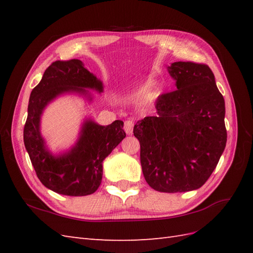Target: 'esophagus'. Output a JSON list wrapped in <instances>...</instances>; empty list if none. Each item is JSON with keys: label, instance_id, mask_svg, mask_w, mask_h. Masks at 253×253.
I'll list each match as a JSON object with an SVG mask.
<instances>
[{"label": "esophagus", "instance_id": "1", "mask_svg": "<svg viewBox=\"0 0 253 253\" xmlns=\"http://www.w3.org/2000/svg\"><path fill=\"white\" fill-rule=\"evenodd\" d=\"M133 125H135V122H133V120H131V118L125 121V124H124V129H125L127 135H130V133H132Z\"/></svg>", "mask_w": 253, "mask_h": 253}]
</instances>
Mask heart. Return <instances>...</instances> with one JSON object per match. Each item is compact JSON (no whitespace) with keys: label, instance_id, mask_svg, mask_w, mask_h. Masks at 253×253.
<instances>
[{"label":"heart","instance_id":"1","mask_svg":"<svg viewBox=\"0 0 253 253\" xmlns=\"http://www.w3.org/2000/svg\"><path fill=\"white\" fill-rule=\"evenodd\" d=\"M149 89H150V85H149V84L143 85L142 88H140V89H139V90L137 91L136 94H137L138 96H144V95H147V94L149 93Z\"/></svg>","mask_w":253,"mask_h":253}]
</instances>
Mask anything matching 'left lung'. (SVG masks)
Segmentation results:
<instances>
[{
  "instance_id": "left-lung-1",
  "label": "left lung",
  "mask_w": 253,
  "mask_h": 253,
  "mask_svg": "<svg viewBox=\"0 0 253 253\" xmlns=\"http://www.w3.org/2000/svg\"><path fill=\"white\" fill-rule=\"evenodd\" d=\"M169 72L177 89L159 96L158 115L139 121L133 135L150 187L191 191L209 179L226 146L225 101L206 64L175 62Z\"/></svg>"
}]
</instances>
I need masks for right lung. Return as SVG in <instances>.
Wrapping results in <instances>:
<instances>
[{
  "mask_svg": "<svg viewBox=\"0 0 253 253\" xmlns=\"http://www.w3.org/2000/svg\"><path fill=\"white\" fill-rule=\"evenodd\" d=\"M85 89L101 93L103 84L84 68L80 60L56 61L45 69L41 82L30 93L24 128L25 147L38 178L60 195L80 197L93 193L101 185L104 159L126 137L122 121L101 126L87 120L83 124L76 144L68 152L53 155L46 149L40 132V118L44 107L63 93L88 94Z\"/></svg>",
  "mask_w": 253,
  "mask_h": 253,
  "instance_id": "obj_1",
  "label": "right lung"
}]
</instances>
